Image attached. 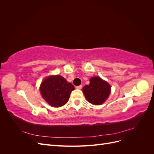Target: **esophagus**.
Here are the masks:
<instances>
[{"label": "esophagus", "mask_w": 154, "mask_h": 154, "mask_svg": "<svg viewBox=\"0 0 154 154\" xmlns=\"http://www.w3.org/2000/svg\"><path fill=\"white\" fill-rule=\"evenodd\" d=\"M77 89H81V88H82V85H78V86H76V87Z\"/></svg>", "instance_id": "esophagus-1"}]
</instances>
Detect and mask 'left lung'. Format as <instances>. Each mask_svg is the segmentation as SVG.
I'll return each mask as SVG.
<instances>
[{"label": "left lung", "mask_w": 154, "mask_h": 154, "mask_svg": "<svg viewBox=\"0 0 154 154\" xmlns=\"http://www.w3.org/2000/svg\"><path fill=\"white\" fill-rule=\"evenodd\" d=\"M110 89V86L106 82L101 80L100 77H92L89 85L83 87V92L89 103L99 105L108 98Z\"/></svg>", "instance_id": "obj_1"}]
</instances>
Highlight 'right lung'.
I'll return each mask as SVG.
<instances>
[{"label": "right lung", "mask_w": 154, "mask_h": 154, "mask_svg": "<svg viewBox=\"0 0 154 154\" xmlns=\"http://www.w3.org/2000/svg\"><path fill=\"white\" fill-rule=\"evenodd\" d=\"M74 86L61 76H49L42 82L40 91L43 98L52 106L64 105L69 99Z\"/></svg>", "instance_id": "obj_1"}]
</instances>
